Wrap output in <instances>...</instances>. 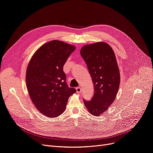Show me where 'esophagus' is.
<instances>
[{"label":"esophagus","instance_id":"34e87169","mask_svg":"<svg viewBox=\"0 0 153 153\" xmlns=\"http://www.w3.org/2000/svg\"><path fill=\"white\" fill-rule=\"evenodd\" d=\"M81 91H82V89H81V87H77L76 88V92L77 93H80L81 92Z\"/></svg>","mask_w":153,"mask_h":153}]
</instances>
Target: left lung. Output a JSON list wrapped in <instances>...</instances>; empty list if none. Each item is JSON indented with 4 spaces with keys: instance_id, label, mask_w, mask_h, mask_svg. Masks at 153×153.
Segmentation results:
<instances>
[{
    "instance_id": "1",
    "label": "left lung",
    "mask_w": 153,
    "mask_h": 153,
    "mask_svg": "<svg viewBox=\"0 0 153 153\" xmlns=\"http://www.w3.org/2000/svg\"><path fill=\"white\" fill-rule=\"evenodd\" d=\"M91 76L94 93L91 100H84V105L94 116H100L115 101L120 76L114 50L105 42L86 45L81 50Z\"/></svg>"
}]
</instances>
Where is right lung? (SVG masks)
Wrapping results in <instances>:
<instances>
[{
    "label": "right lung",
    "mask_w": 153,
    "mask_h": 153,
    "mask_svg": "<svg viewBox=\"0 0 153 153\" xmlns=\"http://www.w3.org/2000/svg\"><path fill=\"white\" fill-rule=\"evenodd\" d=\"M74 45L59 40L43 45L28 64L26 81L30 97L37 110L49 118L60 115L70 96L76 92L68 87L63 67L75 50Z\"/></svg>",
    "instance_id": "1"
}]
</instances>
